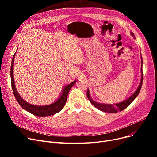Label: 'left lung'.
Wrapping results in <instances>:
<instances>
[{"label":"left lung","mask_w":157,"mask_h":157,"mask_svg":"<svg viewBox=\"0 0 157 157\" xmlns=\"http://www.w3.org/2000/svg\"><path fill=\"white\" fill-rule=\"evenodd\" d=\"M130 34L133 37L136 39V37L134 35V33L132 32L130 33ZM141 80H140V83L139 84L138 87H137V90L135 91V92L130 97L126 99V100L123 101L121 103H115V104H105V103H98L93 100V99L90 96V90L88 89L87 90V97L90 101L91 102L92 105L96 107L99 110H100L103 112L105 113H117L118 111H122L124 110V109H126L130 104L138 96V94L140 93V91L141 90V86H142V82H143V71H142V66H143V60H142V57L141 56Z\"/></svg>","instance_id":"1"}]
</instances>
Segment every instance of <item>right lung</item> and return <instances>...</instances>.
<instances>
[{"label": "right lung", "mask_w": 157, "mask_h": 157, "mask_svg": "<svg viewBox=\"0 0 157 157\" xmlns=\"http://www.w3.org/2000/svg\"><path fill=\"white\" fill-rule=\"evenodd\" d=\"M16 53L14 54L12 64H11V69H10V77H11V84H12V88L13 90V93L14 96H15L17 101L20 104V106L25 109V111H28L29 113L33 114V115L38 116V117H48L50 115H53L54 114L59 112L61 109H62L65 105L66 101H67L68 93L71 88L73 86V85L77 82V80H75V81L72 82L71 83L67 84V86L63 88L61 90L60 96L58 100L56 101L54 103L50 104V105H44V106H38L32 105L29 103H27L25 100L21 98L20 95L17 92L16 86H15V82H14L13 78V62H14V58H15Z\"/></svg>", "instance_id": "1"}]
</instances>
